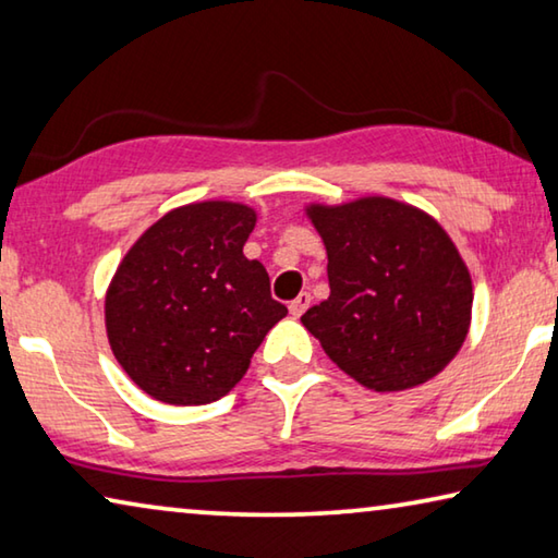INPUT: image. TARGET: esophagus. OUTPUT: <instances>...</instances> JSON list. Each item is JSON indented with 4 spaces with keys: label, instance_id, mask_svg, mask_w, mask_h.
Returning <instances> with one entry per match:
<instances>
[{
    "label": "esophagus",
    "instance_id": "obj_1",
    "mask_svg": "<svg viewBox=\"0 0 558 558\" xmlns=\"http://www.w3.org/2000/svg\"><path fill=\"white\" fill-rule=\"evenodd\" d=\"M307 305H311V295H307V293H300V295L293 300V303L288 305V307H290V315H293V317H300V315H303V313L307 311Z\"/></svg>",
    "mask_w": 558,
    "mask_h": 558
}]
</instances>
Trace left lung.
Masks as SVG:
<instances>
[{
	"label": "left lung",
	"mask_w": 558,
	"mask_h": 558,
	"mask_svg": "<svg viewBox=\"0 0 558 558\" xmlns=\"http://www.w3.org/2000/svg\"><path fill=\"white\" fill-rule=\"evenodd\" d=\"M330 298L300 323L335 365L375 392L417 387L447 367L472 320V278L435 218L369 196L311 206Z\"/></svg>",
	"instance_id": "8db88e82"
}]
</instances>
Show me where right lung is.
I'll return each instance as SVG.
<instances>
[{
  "label": "right lung",
  "mask_w": 558,
  "mask_h": 558,
  "mask_svg": "<svg viewBox=\"0 0 558 558\" xmlns=\"http://www.w3.org/2000/svg\"><path fill=\"white\" fill-rule=\"evenodd\" d=\"M243 203L181 206L131 245L106 293V335L134 383L166 404H208L241 383L253 352L288 315L243 245Z\"/></svg>",
  "instance_id": "obj_1"
}]
</instances>
